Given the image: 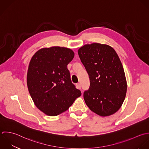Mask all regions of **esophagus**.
I'll return each instance as SVG.
<instances>
[{
	"label": "esophagus",
	"mask_w": 149,
	"mask_h": 149,
	"mask_svg": "<svg viewBox=\"0 0 149 149\" xmlns=\"http://www.w3.org/2000/svg\"><path fill=\"white\" fill-rule=\"evenodd\" d=\"M76 86H77V89H81V84H80L79 83H78V84H77Z\"/></svg>",
	"instance_id": "1"
}]
</instances>
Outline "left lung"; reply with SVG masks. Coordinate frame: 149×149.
Wrapping results in <instances>:
<instances>
[{
	"mask_svg": "<svg viewBox=\"0 0 149 149\" xmlns=\"http://www.w3.org/2000/svg\"><path fill=\"white\" fill-rule=\"evenodd\" d=\"M90 79L85 102L91 111L102 117L116 113L121 107L127 90L124 70L115 50L109 45L93 43L78 50Z\"/></svg>",
	"mask_w": 149,
	"mask_h": 149,
	"instance_id": "8db88e82",
	"label": "left lung"
}]
</instances>
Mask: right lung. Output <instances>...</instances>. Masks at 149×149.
<instances>
[{
  "label": "right lung",
  "instance_id": "right-lung-1",
  "mask_svg": "<svg viewBox=\"0 0 149 149\" xmlns=\"http://www.w3.org/2000/svg\"><path fill=\"white\" fill-rule=\"evenodd\" d=\"M74 57L70 49L53 46L38 50L27 72L28 91L36 107L56 116L67 110L81 92L72 83L67 65Z\"/></svg>",
  "mask_w": 149,
  "mask_h": 149
}]
</instances>
